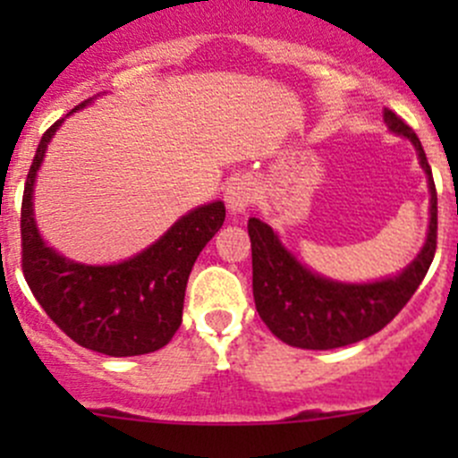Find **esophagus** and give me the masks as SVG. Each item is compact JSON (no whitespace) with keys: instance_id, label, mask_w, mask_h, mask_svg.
<instances>
[{"instance_id":"esophagus-1","label":"esophagus","mask_w":458,"mask_h":458,"mask_svg":"<svg viewBox=\"0 0 458 458\" xmlns=\"http://www.w3.org/2000/svg\"><path fill=\"white\" fill-rule=\"evenodd\" d=\"M252 201V188L246 179H234L233 183L225 191V203H228V210L233 215H242L246 212L248 203Z\"/></svg>"}]
</instances>
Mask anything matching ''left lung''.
Returning a JSON list of instances; mask_svg holds the SVG:
<instances>
[{"label":"left lung","mask_w":458,"mask_h":458,"mask_svg":"<svg viewBox=\"0 0 458 458\" xmlns=\"http://www.w3.org/2000/svg\"><path fill=\"white\" fill-rule=\"evenodd\" d=\"M386 123L417 148L428 174L429 228L419 257L401 275L374 284H339L315 275L297 261L275 230L261 219L248 221L252 243V294L259 317L284 344L306 350H332L368 339L383 330L412 299L437 252V188L417 132L392 110Z\"/></svg>","instance_id":"left-lung-1"}]
</instances>
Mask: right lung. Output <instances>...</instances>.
I'll list each match as a JSON object with an SVG mask.
<instances>
[{
  "mask_svg": "<svg viewBox=\"0 0 458 458\" xmlns=\"http://www.w3.org/2000/svg\"><path fill=\"white\" fill-rule=\"evenodd\" d=\"M75 106V110L84 108ZM72 110V113H75ZM41 137L21 199V270L30 293L81 348L108 357H137L164 348L182 326L192 266L216 230L225 206L212 201L183 215L150 248L113 266L68 261L44 243L32 216V188L59 123Z\"/></svg>",
  "mask_w": 458,
  "mask_h": 458,
  "instance_id": "right-lung-1",
  "label": "right lung"
}]
</instances>
